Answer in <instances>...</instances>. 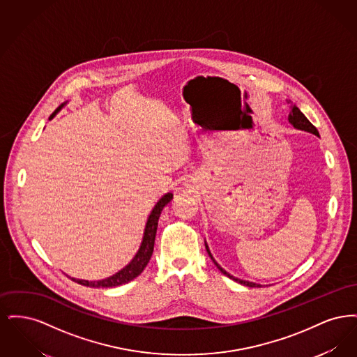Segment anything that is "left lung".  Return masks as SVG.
I'll list each match as a JSON object with an SVG mask.
<instances>
[{
  "label": "left lung",
  "mask_w": 357,
  "mask_h": 357,
  "mask_svg": "<svg viewBox=\"0 0 357 357\" xmlns=\"http://www.w3.org/2000/svg\"><path fill=\"white\" fill-rule=\"evenodd\" d=\"M289 121L293 124V127L294 128H297V130H303V131H307V132H312V134H314V135L319 136V131H317V128L309 121V120L306 119L305 115L296 107V105H293V108H291V112H290V115H289ZM206 250H207V255H210V258L213 259V262L215 264V266L221 271L225 275H227L229 278H231V280H234V281H237L239 284H242V285H246V287H250V288H255V287H261V285H257L255 282H249V281H243V280H239V278H236V277H233L231 274H229V273L226 272V271H223L221 266L217 264V261L213 258V255L210 253V250H208V248H207V243H206Z\"/></svg>",
  "instance_id": "left-lung-1"
}]
</instances>
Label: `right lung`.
Masks as SVG:
<instances>
[{
  "mask_svg": "<svg viewBox=\"0 0 357 357\" xmlns=\"http://www.w3.org/2000/svg\"><path fill=\"white\" fill-rule=\"evenodd\" d=\"M64 104H61L51 116L50 119H52L57 112L59 109L63 107ZM172 199V194L169 192L166 194L165 197H162L159 199V202L155 204V207L147 220L146 223V229H144V236H143V241H142V245L137 250L135 257L132 258V261L126 266L123 268L120 272L105 278V280H100V281H85V280H77V278H70L72 281L80 284V285H84V287H89V288H112V287H119L123 284H127L130 281H132L134 278H136L140 273L144 271V268L147 266L151 255L153 252V242H155V236H156V229H158V221H159V217H160V213L163 210V207L166 204L170 202Z\"/></svg>",
  "mask_w": 357,
  "mask_h": 357,
  "instance_id": "add662e5",
  "label": "right lung"
}]
</instances>
